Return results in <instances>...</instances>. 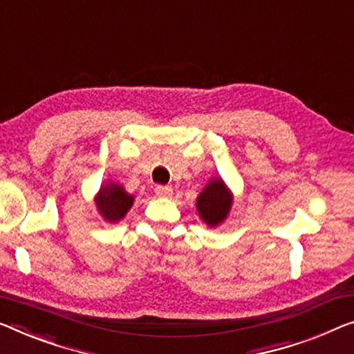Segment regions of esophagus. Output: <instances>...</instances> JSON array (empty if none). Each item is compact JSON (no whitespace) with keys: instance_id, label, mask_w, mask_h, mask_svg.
Wrapping results in <instances>:
<instances>
[{"instance_id":"34e87169","label":"esophagus","mask_w":354,"mask_h":354,"mask_svg":"<svg viewBox=\"0 0 354 354\" xmlns=\"http://www.w3.org/2000/svg\"><path fill=\"white\" fill-rule=\"evenodd\" d=\"M171 194H173L171 186H156L157 197H170Z\"/></svg>"}]
</instances>
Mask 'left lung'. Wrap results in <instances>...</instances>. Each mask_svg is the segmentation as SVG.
Instances as JSON below:
<instances>
[{"instance_id":"obj_1","label":"left lung","mask_w":354,"mask_h":354,"mask_svg":"<svg viewBox=\"0 0 354 354\" xmlns=\"http://www.w3.org/2000/svg\"><path fill=\"white\" fill-rule=\"evenodd\" d=\"M232 203H234V194H232L227 184L221 176L211 178L207 186L198 194L197 207L200 219L211 229H216L227 219Z\"/></svg>"}]
</instances>
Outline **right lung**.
I'll use <instances>...</instances> for the list:
<instances>
[{
  "instance_id": "right-lung-1",
  "label": "right lung",
  "mask_w": 354,
  "mask_h": 354,
  "mask_svg": "<svg viewBox=\"0 0 354 354\" xmlns=\"http://www.w3.org/2000/svg\"><path fill=\"white\" fill-rule=\"evenodd\" d=\"M93 202L103 221H106L109 224H115L120 219H124L129 209L133 207L135 195L127 192L122 184L108 181L102 184Z\"/></svg>"
}]
</instances>
